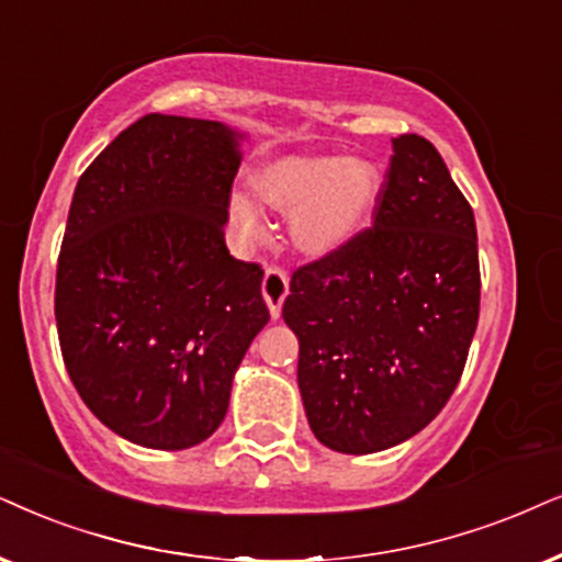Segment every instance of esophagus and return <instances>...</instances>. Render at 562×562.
<instances>
[{
  "label": "esophagus",
  "mask_w": 562,
  "mask_h": 562,
  "mask_svg": "<svg viewBox=\"0 0 562 562\" xmlns=\"http://www.w3.org/2000/svg\"><path fill=\"white\" fill-rule=\"evenodd\" d=\"M288 290H290L288 274L277 267H267L265 280H261V295H265L272 318H280L282 303H285V297H288Z\"/></svg>",
  "instance_id": "obj_1"
}]
</instances>
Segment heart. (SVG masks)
Wrapping results in <instances>:
<instances>
[{
    "mask_svg": "<svg viewBox=\"0 0 562 562\" xmlns=\"http://www.w3.org/2000/svg\"><path fill=\"white\" fill-rule=\"evenodd\" d=\"M254 187L274 210L290 212V238L297 251L326 257L363 231L379 199L381 176L368 160L297 155L261 168ZM228 223L240 244H251L267 233L259 202L246 191L231 196Z\"/></svg>",
    "mask_w": 562,
    "mask_h": 562,
    "instance_id": "obj_1",
    "label": "heart"
}]
</instances>
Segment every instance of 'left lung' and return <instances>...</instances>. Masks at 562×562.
I'll return each instance as SVG.
<instances>
[{"instance_id":"8db88e82","label":"left lung","mask_w":562,"mask_h":562,"mask_svg":"<svg viewBox=\"0 0 562 562\" xmlns=\"http://www.w3.org/2000/svg\"><path fill=\"white\" fill-rule=\"evenodd\" d=\"M373 228L295 269L282 318L326 449L375 453L420 432L457 389L480 318L474 212L436 147L392 139Z\"/></svg>"}]
</instances>
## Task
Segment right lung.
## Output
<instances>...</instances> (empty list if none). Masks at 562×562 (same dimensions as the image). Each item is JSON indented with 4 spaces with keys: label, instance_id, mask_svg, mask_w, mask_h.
Returning a JSON list of instances; mask_svg holds the SVG:
<instances>
[{
    "label": "right lung",
    "instance_id": "right-lung-1",
    "mask_svg": "<svg viewBox=\"0 0 562 562\" xmlns=\"http://www.w3.org/2000/svg\"><path fill=\"white\" fill-rule=\"evenodd\" d=\"M244 134L147 113L77 181L54 314L92 415L145 449L220 428L233 375L265 329V269L231 257L225 223Z\"/></svg>",
    "mask_w": 562,
    "mask_h": 562
}]
</instances>
